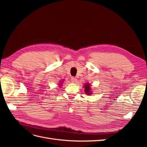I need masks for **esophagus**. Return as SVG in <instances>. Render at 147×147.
<instances>
[{
	"label": "esophagus",
	"mask_w": 147,
	"mask_h": 147,
	"mask_svg": "<svg viewBox=\"0 0 147 147\" xmlns=\"http://www.w3.org/2000/svg\"><path fill=\"white\" fill-rule=\"evenodd\" d=\"M77 78H75V77H72V78H71V81H72V83L77 82Z\"/></svg>",
	"instance_id": "obj_1"
}]
</instances>
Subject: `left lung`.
Listing matches in <instances>:
<instances>
[{
	"mask_svg": "<svg viewBox=\"0 0 147 147\" xmlns=\"http://www.w3.org/2000/svg\"><path fill=\"white\" fill-rule=\"evenodd\" d=\"M84 88H85V90H84V92H85L88 94H91V92H90L91 88H90V84H85V85H84Z\"/></svg>",
	"mask_w": 147,
	"mask_h": 147,
	"instance_id": "left-lung-1",
	"label": "left lung"
}]
</instances>
